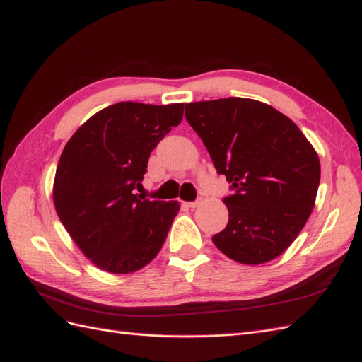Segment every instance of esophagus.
Segmentation results:
<instances>
[{"label": "esophagus", "instance_id": "obj_1", "mask_svg": "<svg viewBox=\"0 0 362 362\" xmlns=\"http://www.w3.org/2000/svg\"><path fill=\"white\" fill-rule=\"evenodd\" d=\"M199 204H201V199H196L193 202H187V206H189V209H196Z\"/></svg>", "mask_w": 362, "mask_h": 362}]
</instances>
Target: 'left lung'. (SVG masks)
<instances>
[{
    "mask_svg": "<svg viewBox=\"0 0 362 362\" xmlns=\"http://www.w3.org/2000/svg\"><path fill=\"white\" fill-rule=\"evenodd\" d=\"M218 174L233 191L224 197L227 227L214 245L238 263H267L302 232L316 201L320 163L294 121L253 99L185 104Z\"/></svg>",
    "mask_w": 362,
    "mask_h": 362,
    "instance_id": "1",
    "label": "left lung"
}]
</instances>
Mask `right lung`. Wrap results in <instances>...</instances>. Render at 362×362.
Here are the masks:
<instances>
[{"mask_svg": "<svg viewBox=\"0 0 362 362\" xmlns=\"http://www.w3.org/2000/svg\"><path fill=\"white\" fill-rule=\"evenodd\" d=\"M183 118V104L118 103L82 124L66 143L54 179V205L91 263L110 274L149 264L180 205L135 194L151 152Z\"/></svg>", "mask_w": 362, "mask_h": 362, "instance_id": "1", "label": "right lung"}]
</instances>
